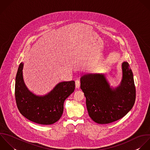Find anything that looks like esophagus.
<instances>
[{
	"label": "esophagus",
	"instance_id": "34e87169",
	"mask_svg": "<svg viewBox=\"0 0 150 150\" xmlns=\"http://www.w3.org/2000/svg\"><path fill=\"white\" fill-rule=\"evenodd\" d=\"M80 84H81L80 83V81L78 80V79L76 80V81H75V87H76V88L78 89L80 87Z\"/></svg>",
	"mask_w": 150,
	"mask_h": 150
}]
</instances>
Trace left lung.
I'll return each mask as SVG.
<instances>
[{
  "mask_svg": "<svg viewBox=\"0 0 150 150\" xmlns=\"http://www.w3.org/2000/svg\"><path fill=\"white\" fill-rule=\"evenodd\" d=\"M120 85L112 88L104 74H91L81 78V88L86 97L90 117L99 124H109L123 117L133 107L136 87L133 72L127 62L122 65Z\"/></svg>",
  "mask_w": 150,
  "mask_h": 150,
  "instance_id": "obj_1",
  "label": "left lung"
}]
</instances>
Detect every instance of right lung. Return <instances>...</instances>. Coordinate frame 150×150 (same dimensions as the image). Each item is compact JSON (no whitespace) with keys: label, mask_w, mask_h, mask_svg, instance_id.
I'll return each instance as SVG.
<instances>
[{"label":"right lung","mask_w":150,"mask_h":150,"mask_svg":"<svg viewBox=\"0 0 150 150\" xmlns=\"http://www.w3.org/2000/svg\"><path fill=\"white\" fill-rule=\"evenodd\" d=\"M23 68V64L20 63L15 82V98L19 112L33 122L43 125L54 124L63 113L65 100L75 90L74 81L59 82L48 94L37 96L26 87Z\"/></svg>","instance_id":"1"}]
</instances>
